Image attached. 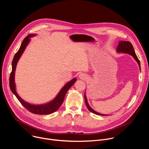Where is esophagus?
Returning a JSON list of instances; mask_svg holds the SVG:
<instances>
[{"mask_svg": "<svg viewBox=\"0 0 149 149\" xmlns=\"http://www.w3.org/2000/svg\"><path fill=\"white\" fill-rule=\"evenodd\" d=\"M79 77L81 78V79H86L87 78V76L86 75H84L83 74H81L79 75Z\"/></svg>", "mask_w": 149, "mask_h": 149, "instance_id": "esophagus-1", "label": "esophagus"}]
</instances>
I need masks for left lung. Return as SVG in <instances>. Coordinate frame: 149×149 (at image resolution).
<instances>
[{"mask_svg":"<svg viewBox=\"0 0 149 149\" xmlns=\"http://www.w3.org/2000/svg\"><path fill=\"white\" fill-rule=\"evenodd\" d=\"M117 52H123V53H125V54H129L130 55H131L132 56H133L134 57V58L135 59V60L137 62L138 64L140 67V62L139 59H138L134 49L133 48V47L132 45V44L130 43V42L129 41H120L119 42V44L118 45L117 47ZM84 97H85V101H86V104L87 107V109H88L89 111H90L91 112H92L94 114H95L97 115H100V116H107V115H104V114H100L99 113L96 112L95 111H94L93 109H91V107L89 105L88 102H87V98L86 97V95H84Z\"/></svg>","mask_w":149,"mask_h":149,"instance_id":"8db88e82","label":"left lung"}]
</instances>
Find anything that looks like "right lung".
<instances>
[{"label":"right lung","mask_w":149,"mask_h":149,"mask_svg":"<svg viewBox=\"0 0 149 149\" xmlns=\"http://www.w3.org/2000/svg\"><path fill=\"white\" fill-rule=\"evenodd\" d=\"M33 35L32 34L28 35L25 38V39L22 42V43L21 44L20 48L19 49L18 51L15 54L13 57V59L12 62V72H10V78H9V86L12 92L15 95L17 100L19 101V102L22 104V105L24 106V107L25 109H26L29 111L33 114H40V115L49 114L56 111L61 107L63 101V100H64L67 92L74 84V82L77 81V79L75 78L72 79L71 81H70L68 83H67L65 86L62 88V90L60 91L59 93L58 94L56 98L53 101H52L51 102L48 104H44V105H34L25 102L18 95L15 90V81H14L15 71L17 62L19 59L20 58L21 55H22V53L24 52L26 47L27 46L28 44L29 43V42L30 40L29 38L32 36Z\"/></svg>","instance_id":"1"}]
</instances>
